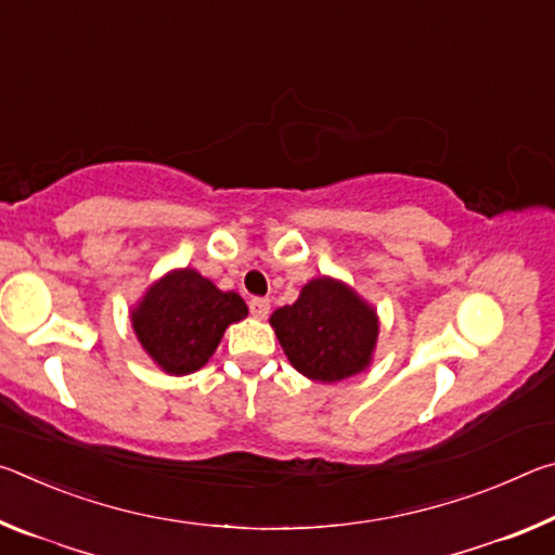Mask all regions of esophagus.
<instances>
[{
  "mask_svg": "<svg viewBox=\"0 0 555 555\" xmlns=\"http://www.w3.org/2000/svg\"><path fill=\"white\" fill-rule=\"evenodd\" d=\"M269 308H271V304H269V298H251L249 300V313L255 315V318H267L269 315Z\"/></svg>",
  "mask_w": 555,
  "mask_h": 555,
  "instance_id": "esophagus-1",
  "label": "esophagus"
}]
</instances>
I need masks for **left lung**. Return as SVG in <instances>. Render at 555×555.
Segmentation results:
<instances>
[{
	"label": "left lung",
	"mask_w": 555,
	"mask_h": 555,
	"mask_svg": "<svg viewBox=\"0 0 555 555\" xmlns=\"http://www.w3.org/2000/svg\"><path fill=\"white\" fill-rule=\"evenodd\" d=\"M288 362L313 382H343L370 367L379 335L377 311L343 281L321 276L296 304L269 318Z\"/></svg>",
	"instance_id": "obj_1"
}]
</instances>
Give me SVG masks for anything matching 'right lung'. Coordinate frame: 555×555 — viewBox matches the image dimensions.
Listing matches in <instances>:
<instances>
[{"label":"right lung","mask_w":555,"mask_h":555,"mask_svg":"<svg viewBox=\"0 0 555 555\" xmlns=\"http://www.w3.org/2000/svg\"><path fill=\"white\" fill-rule=\"evenodd\" d=\"M247 318L234 291H220L195 269L168 271L131 311L137 340L168 374L198 372L218 350L228 325Z\"/></svg>","instance_id":"1"}]
</instances>
